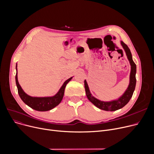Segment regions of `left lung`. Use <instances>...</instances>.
<instances>
[{"mask_svg":"<svg viewBox=\"0 0 154 154\" xmlns=\"http://www.w3.org/2000/svg\"><path fill=\"white\" fill-rule=\"evenodd\" d=\"M120 44L122 45L123 48L125 52L127 59L129 62H130L131 66V74H130V82H129V84L127 88L125 91V92L122 94V95H121L119 98L117 99L116 100H114L109 102H105V101L100 100L94 97L91 94L86 80H84L85 93L88 99L95 106L103 110L115 111L124 107L129 102V100H131L135 88L136 65L133 61L131 52L130 49H129L128 46L122 41H120Z\"/></svg>","mask_w":154,"mask_h":154,"instance_id":"1","label":"left lung"}]
</instances>
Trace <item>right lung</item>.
<instances>
[{"label":"right lung","instance_id":"obj_1","mask_svg":"<svg viewBox=\"0 0 154 154\" xmlns=\"http://www.w3.org/2000/svg\"><path fill=\"white\" fill-rule=\"evenodd\" d=\"M17 65L16 64V75L15 82L17 87L18 93L22 100L30 108L37 111H48L50 110L61 102L65 91L66 85L70 81L72 77L64 82L62 87L55 95L51 97H32L27 95L23 91L17 79Z\"/></svg>","mask_w":154,"mask_h":154}]
</instances>
